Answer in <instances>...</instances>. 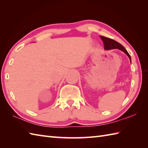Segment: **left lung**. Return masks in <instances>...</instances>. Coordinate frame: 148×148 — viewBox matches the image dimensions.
I'll return each instance as SVG.
<instances>
[{"instance_id": "1", "label": "left lung", "mask_w": 148, "mask_h": 148, "mask_svg": "<svg viewBox=\"0 0 148 148\" xmlns=\"http://www.w3.org/2000/svg\"><path fill=\"white\" fill-rule=\"evenodd\" d=\"M100 38L102 40V41L103 42V46H104V49L106 50H109V49H120L121 51L123 52H124L125 54H126L128 58H129L130 62H131V57L130 55H129V53H128L125 48L121 44H119V42H116V40L111 39L110 38H108V37H106L104 36H100Z\"/></svg>"}]
</instances>
